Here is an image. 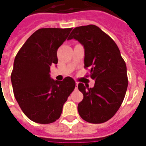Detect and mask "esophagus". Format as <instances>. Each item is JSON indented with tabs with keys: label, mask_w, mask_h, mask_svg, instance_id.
<instances>
[{
	"label": "esophagus",
	"mask_w": 146,
	"mask_h": 146,
	"mask_svg": "<svg viewBox=\"0 0 146 146\" xmlns=\"http://www.w3.org/2000/svg\"><path fill=\"white\" fill-rule=\"evenodd\" d=\"M77 86H78V82H76V89L77 88Z\"/></svg>",
	"instance_id": "1"
}]
</instances>
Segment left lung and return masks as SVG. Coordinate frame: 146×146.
Returning <instances> with one entry per match:
<instances>
[{
    "label": "left lung",
    "instance_id": "obj_1",
    "mask_svg": "<svg viewBox=\"0 0 146 146\" xmlns=\"http://www.w3.org/2000/svg\"><path fill=\"white\" fill-rule=\"evenodd\" d=\"M76 39L84 47V68H90L95 86L89 88L80 83L84 99L78 113L91 123H102L111 119L122 104L128 85L127 66L119 48L108 34L95 25L76 27L68 40Z\"/></svg>",
    "mask_w": 146,
    "mask_h": 146
}]
</instances>
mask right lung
I'll return each mask as SVG.
<instances>
[{"label":"right lung","mask_w":146,"mask_h":146,"mask_svg":"<svg viewBox=\"0 0 146 146\" xmlns=\"http://www.w3.org/2000/svg\"><path fill=\"white\" fill-rule=\"evenodd\" d=\"M72 28H41L27 39L16 54L11 80L15 98L24 114L33 122L56 121L64 103L75 88L74 80L51 79L50 67L58 63L57 50Z\"/></svg>","instance_id":"1"}]
</instances>
